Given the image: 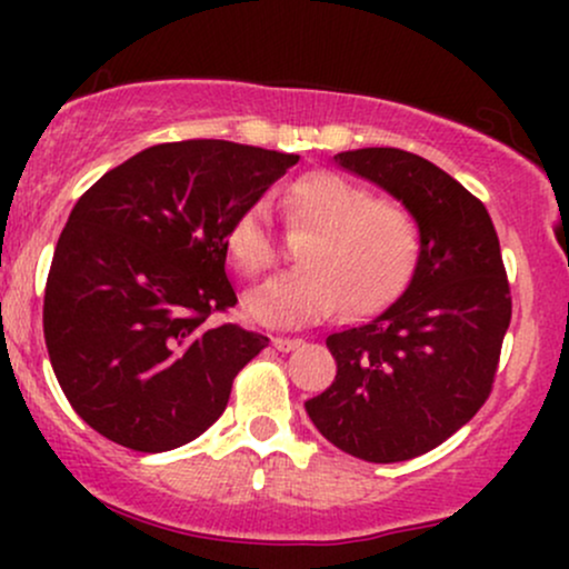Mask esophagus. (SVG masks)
<instances>
[{
  "label": "esophagus",
  "instance_id": "esophagus-1",
  "mask_svg": "<svg viewBox=\"0 0 569 569\" xmlns=\"http://www.w3.org/2000/svg\"><path fill=\"white\" fill-rule=\"evenodd\" d=\"M299 345H302V339H297V337H272V348L280 350V352L297 350Z\"/></svg>",
  "mask_w": 569,
  "mask_h": 569
}]
</instances>
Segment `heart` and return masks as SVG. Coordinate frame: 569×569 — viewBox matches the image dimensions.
<instances>
[{"instance_id": "1", "label": "heart", "mask_w": 569, "mask_h": 569, "mask_svg": "<svg viewBox=\"0 0 569 569\" xmlns=\"http://www.w3.org/2000/svg\"><path fill=\"white\" fill-rule=\"evenodd\" d=\"M291 227H307L302 267L267 280L246 297V316L264 326L316 323L345 307L350 318L382 310L407 289L422 251L420 221L401 202L342 173L316 171L286 194ZM227 253L243 276L278 262L276 232L264 200L248 202L227 230Z\"/></svg>"}]
</instances>
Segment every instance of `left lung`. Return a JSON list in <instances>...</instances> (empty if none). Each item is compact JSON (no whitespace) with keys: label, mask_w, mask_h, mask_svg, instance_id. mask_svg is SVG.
<instances>
[{"label":"left lung","mask_w":569,"mask_h":569,"mask_svg":"<svg viewBox=\"0 0 569 569\" xmlns=\"http://www.w3.org/2000/svg\"><path fill=\"white\" fill-rule=\"evenodd\" d=\"M335 160L415 213L422 251L388 310L326 337L337 377L305 409L342 452L411 460L457 433L492 393L511 323L500 240L485 202L420 154L369 147Z\"/></svg>","instance_id":"1"}]
</instances>
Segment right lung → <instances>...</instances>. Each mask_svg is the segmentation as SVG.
Returning a JSON list of instances; mask_svg holds the SVG:
<instances>
[{"instance_id": "obj_1", "label": "right lung", "mask_w": 569, "mask_h": 569, "mask_svg": "<svg viewBox=\"0 0 569 569\" xmlns=\"http://www.w3.org/2000/svg\"><path fill=\"white\" fill-rule=\"evenodd\" d=\"M299 154L192 139L103 173L71 208L44 286V345L90 428L168 452L219 420L270 339L217 323L238 297L227 230Z\"/></svg>"}]
</instances>
